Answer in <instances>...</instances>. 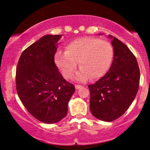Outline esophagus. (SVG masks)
<instances>
[{
    "label": "esophagus",
    "mask_w": 150,
    "mask_h": 150,
    "mask_svg": "<svg viewBox=\"0 0 150 150\" xmlns=\"http://www.w3.org/2000/svg\"><path fill=\"white\" fill-rule=\"evenodd\" d=\"M82 87H83V86H82V85H75V87H76V89H80V88Z\"/></svg>",
    "instance_id": "obj_1"
}]
</instances>
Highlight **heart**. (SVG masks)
<instances>
[{
  "instance_id": "obj_1",
  "label": "heart",
  "mask_w": 150,
  "mask_h": 150,
  "mask_svg": "<svg viewBox=\"0 0 150 150\" xmlns=\"http://www.w3.org/2000/svg\"><path fill=\"white\" fill-rule=\"evenodd\" d=\"M114 50L111 44L91 37L75 39L65 46V52L59 51L56 63L65 79L72 76L79 63L76 79L81 81L100 79L111 65Z\"/></svg>"
}]
</instances>
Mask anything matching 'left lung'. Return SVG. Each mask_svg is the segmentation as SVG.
Returning a JSON list of instances; mask_svg holds the SVG:
<instances>
[{"mask_svg":"<svg viewBox=\"0 0 150 150\" xmlns=\"http://www.w3.org/2000/svg\"><path fill=\"white\" fill-rule=\"evenodd\" d=\"M109 37L114 50L111 66L103 77L88 85L91 114L104 122H112L125 113L136 97L140 81L134 54L118 39Z\"/></svg>","mask_w":150,"mask_h":150,"instance_id":"obj_1","label":"left lung"}]
</instances>
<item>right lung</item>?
Masks as SVG:
<instances>
[{"mask_svg":"<svg viewBox=\"0 0 150 150\" xmlns=\"http://www.w3.org/2000/svg\"><path fill=\"white\" fill-rule=\"evenodd\" d=\"M60 35H45L22 52L16 67L18 95L32 116L46 124L64 118L75 91L54 63Z\"/></svg>","mask_w":150,"mask_h":150,"instance_id":"right-lung-1","label":"right lung"}]
</instances>
